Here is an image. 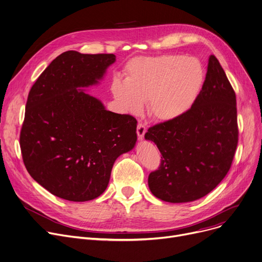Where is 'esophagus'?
Segmentation results:
<instances>
[{"mask_svg":"<svg viewBox=\"0 0 262 262\" xmlns=\"http://www.w3.org/2000/svg\"><path fill=\"white\" fill-rule=\"evenodd\" d=\"M146 131H147V129H146V127H145L142 123H139V124L137 125L136 133H137V136H138V138H139L140 140H142V139L144 138V135H145Z\"/></svg>","mask_w":262,"mask_h":262,"instance_id":"obj_1","label":"esophagus"}]
</instances>
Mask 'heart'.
<instances>
[{
    "instance_id": "heart-1",
    "label": "heart",
    "mask_w": 262,
    "mask_h": 262,
    "mask_svg": "<svg viewBox=\"0 0 262 262\" xmlns=\"http://www.w3.org/2000/svg\"><path fill=\"white\" fill-rule=\"evenodd\" d=\"M205 68L198 58L178 54L135 58L126 80L115 77L111 91L125 112L138 114L148 99L149 113L163 122L185 115L203 89Z\"/></svg>"
}]
</instances>
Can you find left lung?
<instances>
[{"label":"left lung","mask_w":262,"mask_h":262,"mask_svg":"<svg viewBox=\"0 0 262 262\" xmlns=\"http://www.w3.org/2000/svg\"><path fill=\"white\" fill-rule=\"evenodd\" d=\"M162 153L148 178L152 194L167 203L194 201L209 194L229 172L238 143L236 95L214 55L192 108L145 134Z\"/></svg>","instance_id":"8db88e82"}]
</instances>
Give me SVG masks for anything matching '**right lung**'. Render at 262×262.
Segmentation results:
<instances>
[{
    "mask_svg": "<svg viewBox=\"0 0 262 262\" xmlns=\"http://www.w3.org/2000/svg\"><path fill=\"white\" fill-rule=\"evenodd\" d=\"M115 59L66 51L30 89L19 136L23 160L35 182L59 198L103 194L116 158L136 144V119L106 110L84 89L97 85Z\"/></svg>",
    "mask_w": 262,
    "mask_h": 262,
    "instance_id": "right-lung-1",
    "label": "right lung"
}]
</instances>
